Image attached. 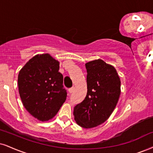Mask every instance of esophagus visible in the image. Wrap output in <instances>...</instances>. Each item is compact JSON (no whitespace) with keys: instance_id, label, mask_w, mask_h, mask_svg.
<instances>
[{"instance_id":"34e87169","label":"esophagus","mask_w":153,"mask_h":153,"mask_svg":"<svg viewBox=\"0 0 153 153\" xmlns=\"http://www.w3.org/2000/svg\"><path fill=\"white\" fill-rule=\"evenodd\" d=\"M74 86H73V87H71V88H69V93H70V94H71V93H72V92L74 91Z\"/></svg>"}]
</instances>
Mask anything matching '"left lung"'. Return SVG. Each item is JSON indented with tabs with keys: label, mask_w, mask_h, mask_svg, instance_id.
I'll use <instances>...</instances> for the list:
<instances>
[{
	"label": "left lung",
	"mask_w": 153,
	"mask_h": 153,
	"mask_svg": "<svg viewBox=\"0 0 153 153\" xmlns=\"http://www.w3.org/2000/svg\"><path fill=\"white\" fill-rule=\"evenodd\" d=\"M87 94L74 108L76 123L84 128L97 127L110 117L120 94V79L116 69L102 59L86 63Z\"/></svg>",
	"instance_id": "left-lung-1"
}]
</instances>
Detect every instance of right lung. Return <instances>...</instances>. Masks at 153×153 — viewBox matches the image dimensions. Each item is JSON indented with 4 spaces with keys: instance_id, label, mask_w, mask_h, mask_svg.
Listing matches in <instances>:
<instances>
[{
    "instance_id": "right-lung-1",
    "label": "right lung",
    "mask_w": 153,
    "mask_h": 153,
    "mask_svg": "<svg viewBox=\"0 0 153 153\" xmlns=\"http://www.w3.org/2000/svg\"><path fill=\"white\" fill-rule=\"evenodd\" d=\"M59 62L50 54H37L25 65L18 74L20 99L28 112L40 121L57 114L67 99Z\"/></svg>"
}]
</instances>
